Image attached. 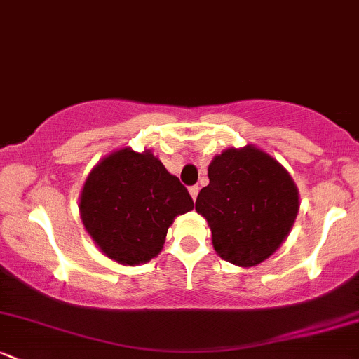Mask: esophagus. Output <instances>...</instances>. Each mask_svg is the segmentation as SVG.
Masks as SVG:
<instances>
[{
  "label": "esophagus",
  "mask_w": 359,
  "mask_h": 359,
  "mask_svg": "<svg viewBox=\"0 0 359 359\" xmlns=\"http://www.w3.org/2000/svg\"><path fill=\"white\" fill-rule=\"evenodd\" d=\"M189 192H191V197H192V199L196 201L197 194H199V185H191V187H189Z\"/></svg>",
  "instance_id": "34e87169"
}]
</instances>
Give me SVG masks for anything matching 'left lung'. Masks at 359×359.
Wrapping results in <instances>:
<instances>
[{
  "label": "left lung",
  "mask_w": 359,
  "mask_h": 359,
  "mask_svg": "<svg viewBox=\"0 0 359 359\" xmlns=\"http://www.w3.org/2000/svg\"><path fill=\"white\" fill-rule=\"evenodd\" d=\"M208 175L196 211L211 226L217 255L240 266L273 255L299 212L297 187L285 168L265 151L245 147L217 155Z\"/></svg>",
  "instance_id": "8db88e82"
}]
</instances>
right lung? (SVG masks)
<instances>
[{"mask_svg": "<svg viewBox=\"0 0 359 359\" xmlns=\"http://www.w3.org/2000/svg\"><path fill=\"white\" fill-rule=\"evenodd\" d=\"M185 185L150 151H114L94 167L81 194V217L102 253L140 265L162 250L175 216L191 211Z\"/></svg>", "mask_w": 359, "mask_h": 359, "instance_id": "1", "label": "right lung"}]
</instances>
